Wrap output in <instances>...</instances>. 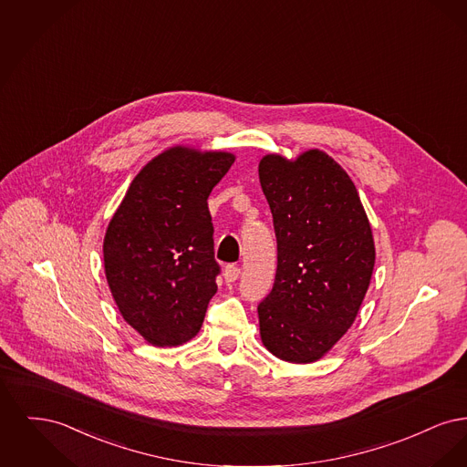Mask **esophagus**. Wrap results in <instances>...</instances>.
Masks as SVG:
<instances>
[{
  "label": "esophagus",
  "mask_w": 467,
  "mask_h": 467,
  "mask_svg": "<svg viewBox=\"0 0 467 467\" xmlns=\"http://www.w3.org/2000/svg\"><path fill=\"white\" fill-rule=\"evenodd\" d=\"M238 276H240V267L234 266V265H229V266H225V269H223V278H225L227 284L236 282Z\"/></svg>",
  "instance_id": "34e87169"
}]
</instances>
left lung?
<instances>
[{"label": "left lung", "mask_w": 467, "mask_h": 467, "mask_svg": "<svg viewBox=\"0 0 467 467\" xmlns=\"http://www.w3.org/2000/svg\"><path fill=\"white\" fill-rule=\"evenodd\" d=\"M259 180L278 246L275 285L257 306L261 339L282 360L308 364L343 337L375 267L371 223L354 182L333 157L267 154Z\"/></svg>", "instance_id": "8db88e82"}]
</instances>
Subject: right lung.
Returning <instances> with one entry per match:
<instances>
[{"mask_svg":"<svg viewBox=\"0 0 467 467\" xmlns=\"http://www.w3.org/2000/svg\"><path fill=\"white\" fill-rule=\"evenodd\" d=\"M234 159L182 145L164 150L134 177L107 227L111 296L154 347H178L200 333L221 273L208 196Z\"/></svg>","mask_w":467,"mask_h":467,"instance_id":"obj_1","label":"right lung"}]
</instances>
